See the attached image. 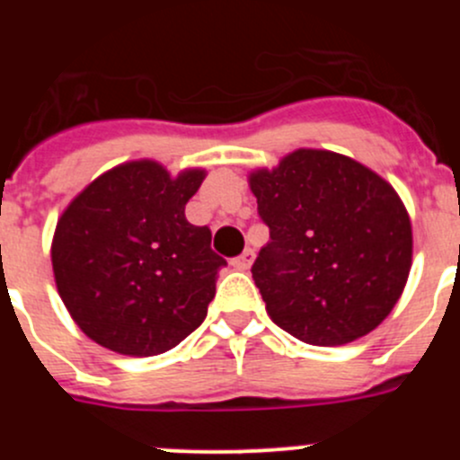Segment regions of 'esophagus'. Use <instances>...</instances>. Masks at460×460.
Segmentation results:
<instances>
[{
	"mask_svg": "<svg viewBox=\"0 0 460 460\" xmlns=\"http://www.w3.org/2000/svg\"><path fill=\"white\" fill-rule=\"evenodd\" d=\"M253 260H256V253H253V249H244V252L240 253L238 258H234V267L240 269V271H247V269L253 264Z\"/></svg>",
	"mask_w": 460,
	"mask_h": 460,
	"instance_id": "esophagus-1",
	"label": "esophagus"
}]
</instances>
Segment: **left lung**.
<instances>
[{"label":"left lung","mask_w":460,"mask_h":460,"mask_svg":"<svg viewBox=\"0 0 460 460\" xmlns=\"http://www.w3.org/2000/svg\"><path fill=\"white\" fill-rule=\"evenodd\" d=\"M249 187L271 238L252 273L273 323L320 347L378 327L411 269V222L392 184L341 153L298 148Z\"/></svg>","instance_id":"1"}]
</instances>
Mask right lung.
<instances>
[{
    "instance_id": "add662e5",
    "label": "right lung",
    "mask_w": 460,
    "mask_h": 460,
    "mask_svg": "<svg viewBox=\"0 0 460 460\" xmlns=\"http://www.w3.org/2000/svg\"><path fill=\"white\" fill-rule=\"evenodd\" d=\"M202 169L171 178L153 160L106 171L66 207L53 235L55 285L77 327L124 356L173 349L207 318L217 271L208 226L184 216Z\"/></svg>"
}]
</instances>
